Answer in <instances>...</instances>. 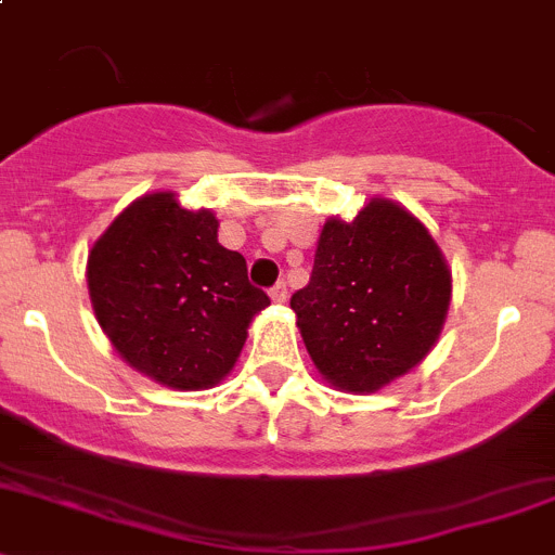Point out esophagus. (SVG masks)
<instances>
[{"label":"esophagus","instance_id":"1","mask_svg":"<svg viewBox=\"0 0 555 555\" xmlns=\"http://www.w3.org/2000/svg\"><path fill=\"white\" fill-rule=\"evenodd\" d=\"M271 300H273V304H284V300H287V284H284V282L273 284V287H271Z\"/></svg>","mask_w":555,"mask_h":555}]
</instances>
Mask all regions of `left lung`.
<instances>
[{
  "label": "left lung",
  "mask_w": 555,
  "mask_h": 555,
  "mask_svg": "<svg viewBox=\"0 0 555 555\" xmlns=\"http://www.w3.org/2000/svg\"><path fill=\"white\" fill-rule=\"evenodd\" d=\"M453 273L426 224L387 197L320 230L309 284L289 309L309 358L336 390L376 392L437 347Z\"/></svg>",
  "instance_id": "obj_1"
}]
</instances>
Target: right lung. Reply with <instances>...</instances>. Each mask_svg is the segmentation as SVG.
I'll use <instances>...</instances> for the list:
<instances>
[{"label": "right lung", "instance_id": "right-lung-1", "mask_svg": "<svg viewBox=\"0 0 555 555\" xmlns=\"http://www.w3.org/2000/svg\"><path fill=\"white\" fill-rule=\"evenodd\" d=\"M217 233L214 211L152 192L107 224L86 260L91 309L113 349L173 390L219 385L271 304Z\"/></svg>", "mask_w": 555, "mask_h": 555}]
</instances>
